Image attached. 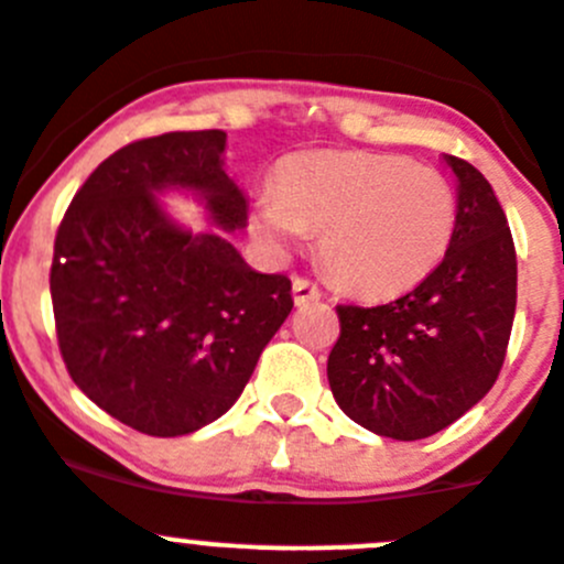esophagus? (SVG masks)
I'll return each instance as SVG.
<instances>
[{
	"instance_id": "34e87169",
	"label": "esophagus",
	"mask_w": 564,
	"mask_h": 564,
	"mask_svg": "<svg viewBox=\"0 0 564 564\" xmlns=\"http://www.w3.org/2000/svg\"><path fill=\"white\" fill-rule=\"evenodd\" d=\"M292 294H294V303H297V306H306V303L319 301V286L317 283L306 281V278H294Z\"/></svg>"
}]
</instances>
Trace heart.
Masks as SVG:
<instances>
[{
    "label": "heart",
    "instance_id": "heart-1",
    "mask_svg": "<svg viewBox=\"0 0 564 564\" xmlns=\"http://www.w3.org/2000/svg\"><path fill=\"white\" fill-rule=\"evenodd\" d=\"M250 227L289 252L323 232L328 275L362 297H395L427 281L453 247V182L410 156L382 151H308L278 169V191L252 202Z\"/></svg>",
    "mask_w": 564,
    "mask_h": 564
}]
</instances>
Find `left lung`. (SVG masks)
Segmentation results:
<instances>
[{"mask_svg":"<svg viewBox=\"0 0 564 564\" xmlns=\"http://www.w3.org/2000/svg\"><path fill=\"white\" fill-rule=\"evenodd\" d=\"M458 180V227L438 270L384 306H337L328 384L370 433L419 441L484 399L503 368L517 306L509 221L475 165L444 156Z\"/></svg>","mask_w":564,"mask_h":564,"instance_id":"1","label":"left lung"}]
</instances>
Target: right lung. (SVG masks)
<instances>
[{"mask_svg":"<svg viewBox=\"0 0 564 564\" xmlns=\"http://www.w3.org/2000/svg\"><path fill=\"white\" fill-rule=\"evenodd\" d=\"M225 149L219 129L123 145L55 236L50 294L69 377L111 419L156 438L225 415L294 306L292 281L256 272L227 238L247 227V196ZM165 189L194 195L212 230L171 220Z\"/></svg>","mask_w":564,"mask_h":564,"instance_id":"1","label":"right lung"}]
</instances>
